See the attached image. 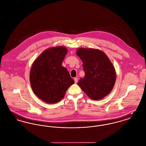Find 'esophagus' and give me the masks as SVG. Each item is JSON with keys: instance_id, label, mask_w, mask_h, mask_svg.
<instances>
[{"instance_id": "34e87169", "label": "esophagus", "mask_w": 146, "mask_h": 146, "mask_svg": "<svg viewBox=\"0 0 146 146\" xmlns=\"http://www.w3.org/2000/svg\"><path fill=\"white\" fill-rule=\"evenodd\" d=\"M74 80L75 83H78V78H74Z\"/></svg>"}]
</instances>
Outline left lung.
I'll return each mask as SVG.
<instances>
[{
  "mask_svg": "<svg viewBox=\"0 0 146 146\" xmlns=\"http://www.w3.org/2000/svg\"><path fill=\"white\" fill-rule=\"evenodd\" d=\"M76 54L83 62L84 78L78 85L94 100H99L108 95L116 80L114 68L104 52L95 49L80 48Z\"/></svg>",
  "mask_w": 146,
  "mask_h": 146,
  "instance_id": "1",
  "label": "left lung"
}]
</instances>
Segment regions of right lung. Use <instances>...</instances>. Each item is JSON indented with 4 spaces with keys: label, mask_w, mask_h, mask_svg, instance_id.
Listing matches in <instances>:
<instances>
[{
    "label": "right lung",
    "mask_w": 146,
    "mask_h": 146,
    "mask_svg": "<svg viewBox=\"0 0 146 146\" xmlns=\"http://www.w3.org/2000/svg\"><path fill=\"white\" fill-rule=\"evenodd\" d=\"M67 53L65 47L50 48L42 52L32 64L29 75L31 87L35 94L46 103L61 101L74 83L68 71L62 66Z\"/></svg>",
    "instance_id": "1"
}]
</instances>
